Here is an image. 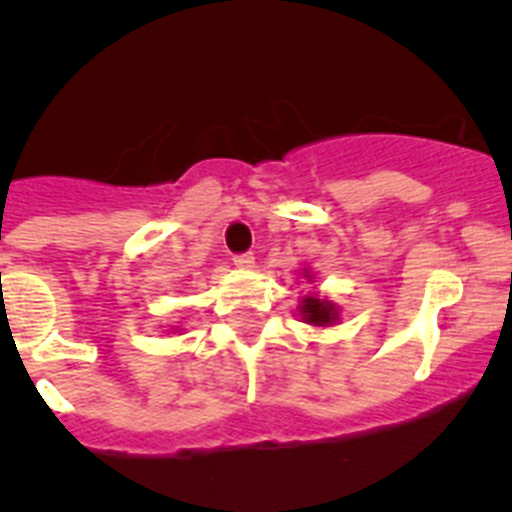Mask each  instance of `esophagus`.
<instances>
[{
  "mask_svg": "<svg viewBox=\"0 0 512 512\" xmlns=\"http://www.w3.org/2000/svg\"><path fill=\"white\" fill-rule=\"evenodd\" d=\"M234 265L242 267V270H250V267H255V257L247 252V255H234Z\"/></svg>",
  "mask_w": 512,
  "mask_h": 512,
  "instance_id": "34e87169",
  "label": "esophagus"
}]
</instances>
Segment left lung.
<instances>
[{
  "label": "left lung",
  "instance_id": "1",
  "mask_svg": "<svg viewBox=\"0 0 512 512\" xmlns=\"http://www.w3.org/2000/svg\"><path fill=\"white\" fill-rule=\"evenodd\" d=\"M303 278L308 280V283H315V275L310 267H303ZM298 315L303 318V323H308V326L331 328L341 321V308H338L333 300H328L326 295L308 293L300 298Z\"/></svg>",
  "mask_w": 512,
  "mask_h": 512
}]
</instances>
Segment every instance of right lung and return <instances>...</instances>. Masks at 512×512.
<instances>
[{"instance_id": "1", "label": "right lung", "mask_w": 512, "mask_h": 512, "mask_svg": "<svg viewBox=\"0 0 512 512\" xmlns=\"http://www.w3.org/2000/svg\"><path fill=\"white\" fill-rule=\"evenodd\" d=\"M176 331L181 333V331H184V328H181V326H171V333H176Z\"/></svg>"}]
</instances>
